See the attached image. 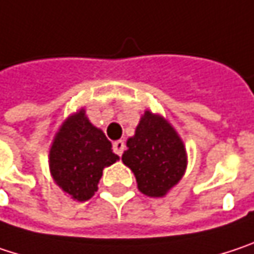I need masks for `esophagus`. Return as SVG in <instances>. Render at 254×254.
<instances>
[{"label": "esophagus", "instance_id": "esophagus-1", "mask_svg": "<svg viewBox=\"0 0 254 254\" xmlns=\"http://www.w3.org/2000/svg\"><path fill=\"white\" fill-rule=\"evenodd\" d=\"M112 147H114V152H115L118 156H121V155H123V150H124V142H123V140H117V142H114Z\"/></svg>", "mask_w": 254, "mask_h": 254}]
</instances>
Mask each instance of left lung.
I'll return each mask as SVG.
<instances>
[{
  "instance_id": "obj_1",
  "label": "left lung",
  "mask_w": 254,
  "mask_h": 254,
  "mask_svg": "<svg viewBox=\"0 0 254 254\" xmlns=\"http://www.w3.org/2000/svg\"><path fill=\"white\" fill-rule=\"evenodd\" d=\"M121 161L133 171L143 194L164 197L186 173L187 150L167 118L146 110Z\"/></svg>"
}]
</instances>
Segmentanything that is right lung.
Here are the masks:
<instances>
[{
  "mask_svg": "<svg viewBox=\"0 0 254 254\" xmlns=\"http://www.w3.org/2000/svg\"><path fill=\"white\" fill-rule=\"evenodd\" d=\"M118 159L111 142L89 121L84 108L63 121L49 147L52 180L77 202H86L95 194L104 168Z\"/></svg>",
  "mask_w": 254,
  "mask_h": 254,
  "instance_id": "1",
  "label": "right lung"
}]
</instances>
